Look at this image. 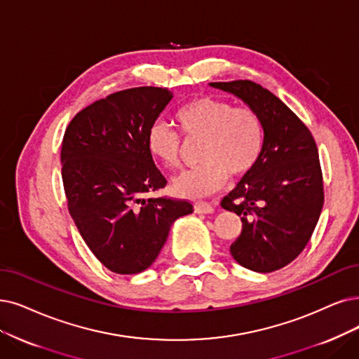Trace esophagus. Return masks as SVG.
<instances>
[{
  "label": "esophagus",
  "mask_w": 359,
  "mask_h": 359,
  "mask_svg": "<svg viewBox=\"0 0 359 359\" xmlns=\"http://www.w3.org/2000/svg\"><path fill=\"white\" fill-rule=\"evenodd\" d=\"M194 210H196L197 213H212L215 209H213V206H212L210 203H208V202H197V203L194 205Z\"/></svg>",
  "instance_id": "1"
}]
</instances>
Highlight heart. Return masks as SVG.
<instances>
[{"label": "heart", "mask_w": 359, "mask_h": 359, "mask_svg": "<svg viewBox=\"0 0 359 359\" xmlns=\"http://www.w3.org/2000/svg\"><path fill=\"white\" fill-rule=\"evenodd\" d=\"M175 121L189 141L202 140L198 159L203 162L174 180L172 187L180 197L197 198L217 191L228 175L234 180L246 177L261 159L265 128L250 107H236L226 100L202 95L181 106ZM146 141L157 162L166 168L180 165L184 141L168 123H151Z\"/></svg>", "instance_id": "1"}]
</instances>
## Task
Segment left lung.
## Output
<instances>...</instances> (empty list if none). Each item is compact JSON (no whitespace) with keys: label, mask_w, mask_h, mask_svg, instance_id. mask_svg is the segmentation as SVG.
I'll return each mask as SVG.
<instances>
[{"label":"left lung","mask_w":359,"mask_h":359,"mask_svg":"<svg viewBox=\"0 0 359 359\" xmlns=\"http://www.w3.org/2000/svg\"><path fill=\"white\" fill-rule=\"evenodd\" d=\"M210 85L241 98L265 128L259 162L221 202L243 222L229 252L248 269L277 271L302 253L320 219L324 185L317 144L308 126L259 83L238 79Z\"/></svg>","instance_id":"8db88e82"}]
</instances>
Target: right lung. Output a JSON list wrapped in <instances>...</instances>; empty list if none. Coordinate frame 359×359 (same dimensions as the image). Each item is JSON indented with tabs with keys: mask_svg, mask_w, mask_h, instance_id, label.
Listing matches in <instances>:
<instances>
[{
	"mask_svg": "<svg viewBox=\"0 0 359 359\" xmlns=\"http://www.w3.org/2000/svg\"><path fill=\"white\" fill-rule=\"evenodd\" d=\"M170 98L159 87L113 93L76 113L63 137L67 209L90 250L116 274L147 269L170 225L193 212L189 200L146 198L166 185L146 137Z\"/></svg>",
	"mask_w": 359,
	"mask_h": 359,
	"instance_id": "obj_1",
	"label": "right lung"
}]
</instances>
